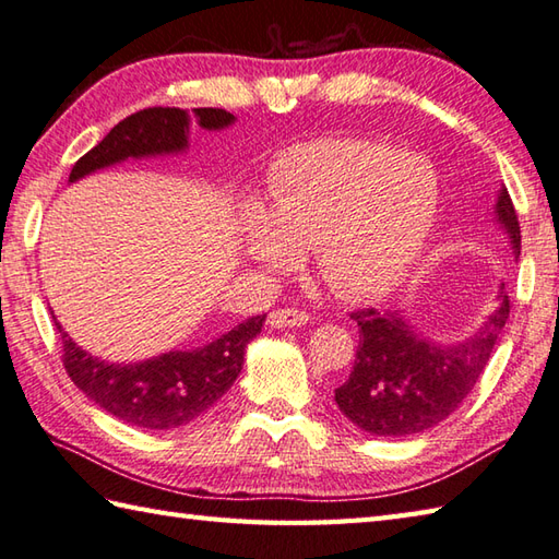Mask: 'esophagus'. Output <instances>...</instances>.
Listing matches in <instances>:
<instances>
[{
	"mask_svg": "<svg viewBox=\"0 0 559 559\" xmlns=\"http://www.w3.org/2000/svg\"><path fill=\"white\" fill-rule=\"evenodd\" d=\"M310 322V314L308 312H300V310H273L269 314V324L273 330H290V326H305Z\"/></svg>",
	"mask_w": 559,
	"mask_h": 559,
	"instance_id": "obj_1",
	"label": "esophagus"
}]
</instances>
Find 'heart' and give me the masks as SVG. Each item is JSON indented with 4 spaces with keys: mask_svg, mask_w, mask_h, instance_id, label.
Returning a JSON list of instances; mask_svg holds the SVG:
<instances>
[{
    "mask_svg": "<svg viewBox=\"0 0 559 559\" xmlns=\"http://www.w3.org/2000/svg\"><path fill=\"white\" fill-rule=\"evenodd\" d=\"M269 213L245 215L247 254L288 271L302 249L346 300L390 293L421 254L439 213V171L378 140L324 138L286 152L271 171Z\"/></svg>",
    "mask_w": 559,
    "mask_h": 559,
    "instance_id": "obj_1",
    "label": "heart"
}]
</instances>
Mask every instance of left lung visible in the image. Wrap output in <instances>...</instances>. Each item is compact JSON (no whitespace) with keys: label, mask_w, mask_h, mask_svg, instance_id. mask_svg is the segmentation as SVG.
<instances>
[{"label":"left lung","mask_w":559,"mask_h":559,"mask_svg":"<svg viewBox=\"0 0 559 559\" xmlns=\"http://www.w3.org/2000/svg\"><path fill=\"white\" fill-rule=\"evenodd\" d=\"M495 221L504 229L513 257H521L516 211L501 186ZM358 348L352 376L334 390L336 407L370 436H412L453 414L483 376L509 320L504 283L499 305L463 342L439 344L417 332L400 310H358Z\"/></svg>","instance_id":"8db88e82"}]
</instances>
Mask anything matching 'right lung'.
Returning <instances> with one entry per match:
<instances>
[{
	"instance_id": "right-lung-1",
	"label": "right lung",
	"mask_w": 559,
	"mask_h": 559,
	"mask_svg": "<svg viewBox=\"0 0 559 559\" xmlns=\"http://www.w3.org/2000/svg\"><path fill=\"white\" fill-rule=\"evenodd\" d=\"M191 118L205 130L235 123V116L223 108H193V116L183 108H145L120 120L96 147L76 159L70 183L126 159L183 155L189 150ZM264 320L266 314L249 317L215 342L191 352L111 364L76 346L52 314L62 338V364L74 385L116 419L152 431L179 429L211 409L242 373L247 344L261 334Z\"/></svg>"
}]
</instances>
